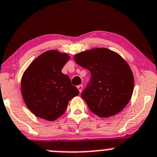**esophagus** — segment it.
I'll use <instances>...</instances> for the list:
<instances>
[{
  "instance_id": "esophagus-1",
  "label": "esophagus",
  "mask_w": 157,
  "mask_h": 157,
  "mask_svg": "<svg viewBox=\"0 0 157 157\" xmlns=\"http://www.w3.org/2000/svg\"><path fill=\"white\" fill-rule=\"evenodd\" d=\"M77 89H78V90L80 91V92H82V90H83V85H79L77 86Z\"/></svg>"
}]
</instances>
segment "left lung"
Listing matches in <instances>:
<instances>
[{
  "instance_id": "left-lung-1",
  "label": "left lung",
  "mask_w": 157,
  "mask_h": 157,
  "mask_svg": "<svg viewBox=\"0 0 157 157\" xmlns=\"http://www.w3.org/2000/svg\"><path fill=\"white\" fill-rule=\"evenodd\" d=\"M74 59L91 73V83L81 94L90 110L104 118L120 113L134 90V76L126 60L104 47L80 52Z\"/></svg>"
}]
</instances>
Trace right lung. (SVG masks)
Returning a JSON list of instances; mask_svg holds the SVG:
<instances>
[{
  "label": "right lung",
  "mask_w": 157,
  "mask_h": 157,
  "mask_svg": "<svg viewBox=\"0 0 157 157\" xmlns=\"http://www.w3.org/2000/svg\"><path fill=\"white\" fill-rule=\"evenodd\" d=\"M67 53L50 49L37 56L22 74L21 92L28 108L37 117L54 121L65 113L69 101L79 95L62 67Z\"/></svg>",
  "instance_id": "obj_1"
}]
</instances>
